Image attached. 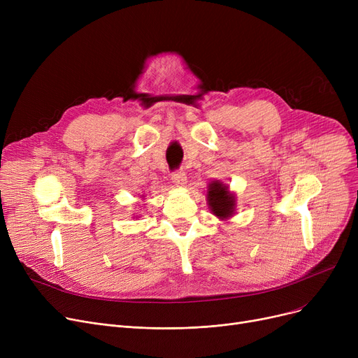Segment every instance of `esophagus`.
Wrapping results in <instances>:
<instances>
[{
    "label": "esophagus",
    "mask_w": 358,
    "mask_h": 358,
    "mask_svg": "<svg viewBox=\"0 0 358 358\" xmlns=\"http://www.w3.org/2000/svg\"><path fill=\"white\" fill-rule=\"evenodd\" d=\"M171 180L176 185H184L187 182V177L184 171H176L171 174Z\"/></svg>",
    "instance_id": "esophagus-1"
}]
</instances>
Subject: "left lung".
Listing matches in <instances>:
<instances>
[{"mask_svg":"<svg viewBox=\"0 0 358 358\" xmlns=\"http://www.w3.org/2000/svg\"><path fill=\"white\" fill-rule=\"evenodd\" d=\"M210 212L219 220H229L236 212V194L229 190L228 184L213 180L208 185L206 193Z\"/></svg>","mask_w":358,"mask_h":358,"instance_id":"obj_1","label":"left lung"}]
</instances>
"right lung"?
<instances>
[{"instance_id":"obj_1","label":"right lung","mask_w":358,"mask_h":358,"mask_svg":"<svg viewBox=\"0 0 358 358\" xmlns=\"http://www.w3.org/2000/svg\"><path fill=\"white\" fill-rule=\"evenodd\" d=\"M142 197H143V196H142ZM143 199H145V197H143Z\"/></svg>"}]
</instances>
